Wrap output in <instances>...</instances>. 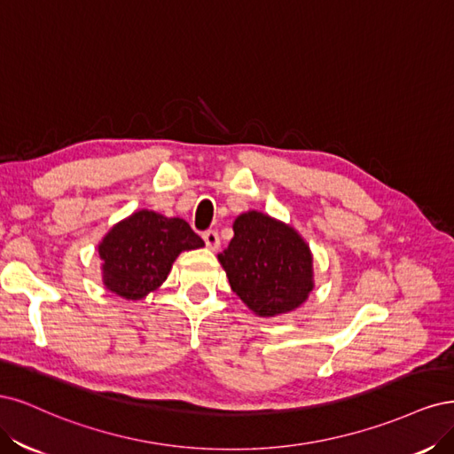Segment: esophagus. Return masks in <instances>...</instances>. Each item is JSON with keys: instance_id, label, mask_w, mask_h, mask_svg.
<instances>
[{"instance_id": "1", "label": "esophagus", "mask_w": 454, "mask_h": 454, "mask_svg": "<svg viewBox=\"0 0 454 454\" xmlns=\"http://www.w3.org/2000/svg\"><path fill=\"white\" fill-rule=\"evenodd\" d=\"M203 241H206V245L211 248V251H216V248L221 247V238H218L216 230L203 231Z\"/></svg>"}]
</instances>
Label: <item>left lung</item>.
<instances>
[{"label": "left lung", "mask_w": 454, "mask_h": 454, "mask_svg": "<svg viewBox=\"0 0 454 454\" xmlns=\"http://www.w3.org/2000/svg\"><path fill=\"white\" fill-rule=\"evenodd\" d=\"M218 260L231 290L260 317L296 309L313 288L309 247L264 213L236 218L233 239Z\"/></svg>", "instance_id": "1"}]
</instances>
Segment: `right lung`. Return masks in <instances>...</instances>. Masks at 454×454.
<instances>
[{"instance_id": "obj_1", "label": "right lung", "mask_w": 454, "mask_h": 454, "mask_svg": "<svg viewBox=\"0 0 454 454\" xmlns=\"http://www.w3.org/2000/svg\"><path fill=\"white\" fill-rule=\"evenodd\" d=\"M203 247V239L183 218L153 211L134 213L116 224L99 245L106 286L126 300H141L162 285L173 260Z\"/></svg>"}]
</instances>
